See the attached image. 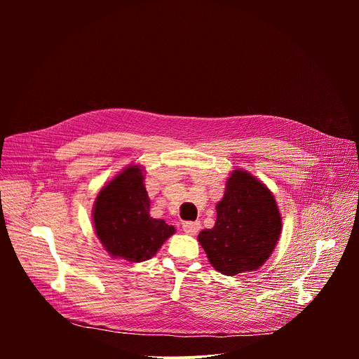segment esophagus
Returning a JSON list of instances; mask_svg holds the SVG:
<instances>
[{
	"instance_id": "1",
	"label": "esophagus",
	"mask_w": 359,
	"mask_h": 359,
	"mask_svg": "<svg viewBox=\"0 0 359 359\" xmlns=\"http://www.w3.org/2000/svg\"><path fill=\"white\" fill-rule=\"evenodd\" d=\"M200 223L198 222H184L183 223V231L186 233V234H189V236H194V234H197L198 233V230H200Z\"/></svg>"
}]
</instances>
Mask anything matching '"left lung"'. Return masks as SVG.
<instances>
[{
    "instance_id": "8db88e82",
    "label": "left lung",
    "mask_w": 359,
    "mask_h": 359,
    "mask_svg": "<svg viewBox=\"0 0 359 359\" xmlns=\"http://www.w3.org/2000/svg\"><path fill=\"white\" fill-rule=\"evenodd\" d=\"M216 212L215 227L197 237L210 264L226 276L260 269L281 233V215L270 189L251 173L234 170Z\"/></svg>"
}]
</instances>
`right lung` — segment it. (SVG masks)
Here are the masks:
<instances>
[{"label":"right lung","mask_w":359,"mask_h":359,"mask_svg":"<svg viewBox=\"0 0 359 359\" xmlns=\"http://www.w3.org/2000/svg\"><path fill=\"white\" fill-rule=\"evenodd\" d=\"M143 180V169L130 165L96 196L92 213L95 233L114 259L146 262L176 231L165 220L150 217Z\"/></svg>","instance_id":"add662e5"}]
</instances>
